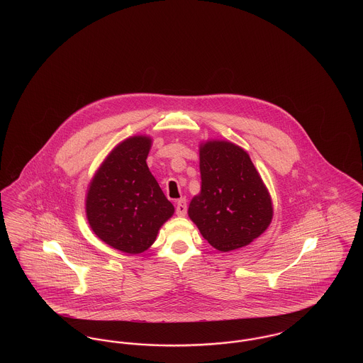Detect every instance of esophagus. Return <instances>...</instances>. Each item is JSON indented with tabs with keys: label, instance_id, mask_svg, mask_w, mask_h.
Listing matches in <instances>:
<instances>
[{
	"label": "esophagus",
	"instance_id": "esophagus-1",
	"mask_svg": "<svg viewBox=\"0 0 363 363\" xmlns=\"http://www.w3.org/2000/svg\"><path fill=\"white\" fill-rule=\"evenodd\" d=\"M188 211V206H186V200L185 199H179L177 201V207H175V212L178 216H185Z\"/></svg>",
	"mask_w": 363,
	"mask_h": 363
}]
</instances>
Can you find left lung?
I'll use <instances>...</instances> for the list:
<instances>
[{"label":"left lung","mask_w":363,"mask_h":363,"mask_svg":"<svg viewBox=\"0 0 363 363\" xmlns=\"http://www.w3.org/2000/svg\"><path fill=\"white\" fill-rule=\"evenodd\" d=\"M201 189L188 215L209 245L220 252L243 247L269 227L271 194L249 154L227 140L200 143Z\"/></svg>","instance_id":"obj_1"}]
</instances>
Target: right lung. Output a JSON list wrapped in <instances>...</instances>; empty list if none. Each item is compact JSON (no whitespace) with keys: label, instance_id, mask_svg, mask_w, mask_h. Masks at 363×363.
<instances>
[{"label":"right lung","instance_id":"add662e5","mask_svg":"<svg viewBox=\"0 0 363 363\" xmlns=\"http://www.w3.org/2000/svg\"><path fill=\"white\" fill-rule=\"evenodd\" d=\"M152 138L138 135L117 144L94 174L86 215L94 234L108 246L138 255L151 247L160 227L174 215L147 166Z\"/></svg>","mask_w":363,"mask_h":363}]
</instances>
